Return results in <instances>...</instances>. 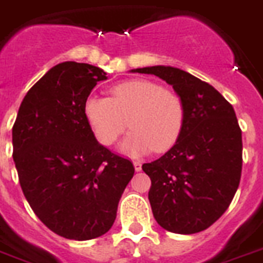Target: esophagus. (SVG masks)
Here are the masks:
<instances>
[{"label": "esophagus", "mask_w": 263, "mask_h": 263, "mask_svg": "<svg viewBox=\"0 0 263 263\" xmlns=\"http://www.w3.org/2000/svg\"><path fill=\"white\" fill-rule=\"evenodd\" d=\"M134 168L135 171H142V162H139V160H134Z\"/></svg>", "instance_id": "obj_1"}]
</instances>
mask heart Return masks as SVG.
<instances>
[{"mask_svg": "<svg viewBox=\"0 0 263 263\" xmlns=\"http://www.w3.org/2000/svg\"><path fill=\"white\" fill-rule=\"evenodd\" d=\"M111 95H92L84 101V115L99 142L114 144L129 118L132 131L119 145L124 155L165 151L175 144L186 116L179 95L144 79L121 81L111 88Z\"/></svg>", "mask_w": 263, "mask_h": 263, "instance_id": "obj_1", "label": "heart"}]
</instances>
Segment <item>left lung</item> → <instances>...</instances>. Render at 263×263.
Returning <instances> with one entry per match:
<instances>
[{
  "label": "left lung",
  "instance_id": "left-lung-1",
  "mask_svg": "<svg viewBox=\"0 0 263 263\" xmlns=\"http://www.w3.org/2000/svg\"><path fill=\"white\" fill-rule=\"evenodd\" d=\"M132 73L158 76L184 103V125L173 148L142 165L148 199L167 231L206 230L230 206L242 171V131L233 105L213 85L179 68L155 65Z\"/></svg>",
  "mask_w": 263,
  "mask_h": 263
}]
</instances>
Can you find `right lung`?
<instances>
[{"label":"right lung","instance_id":"1","mask_svg":"<svg viewBox=\"0 0 263 263\" xmlns=\"http://www.w3.org/2000/svg\"><path fill=\"white\" fill-rule=\"evenodd\" d=\"M107 73L65 61L50 68L24 98L13 125V159L39 219L67 239L107 233L135 168L100 144L84 101Z\"/></svg>","mask_w":263,"mask_h":263}]
</instances>
